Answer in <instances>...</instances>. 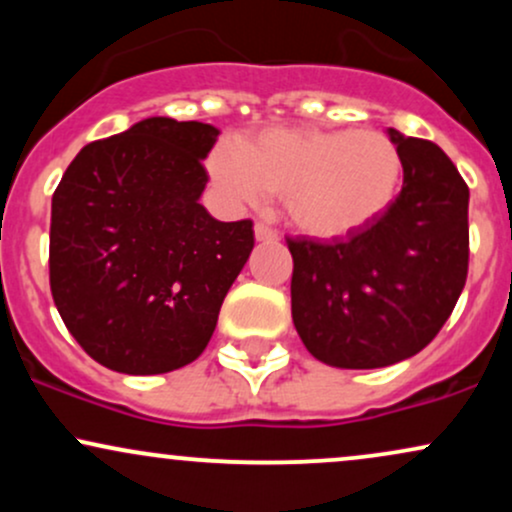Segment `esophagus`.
Wrapping results in <instances>:
<instances>
[{"label":"esophagus","mask_w":512,"mask_h":512,"mask_svg":"<svg viewBox=\"0 0 512 512\" xmlns=\"http://www.w3.org/2000/svg\"><path fill=\"white\" fill-rule=\"evenodd\" d=\"M255 238L260 240V243H276V240H279V233L272 231V228L264 226V223L257 221L255 223Z\"/></svg>","instance_id":"obj_1"}]
</instances>
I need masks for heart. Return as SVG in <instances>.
<instances>
[{
	"instance_id": "b5f03b06",
	"label": "heart",
	"mask_w": 512,
	"mask_h": 512,
	"mask_svg": "<svg viewBox=\"0 0 512 512\" xmlns=\"http://www.w3.org/2000/svg\"><path fill=\"white\" fill-rule=\"evenodd\" d=\"M209 173L231 202L284 197L298 231L337 240L361 233L390 209L402 156L375 129L269 127L238 146H216Z\"/></svg>"
}]
</instances>
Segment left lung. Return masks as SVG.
<instances>
[{
  "mask_svg": "<svg viewBox=\"0 0 512 512\" xmlns=\"http://www.w3.org/2000/svg\"><path fill=\"white\" fill-rule=\"evenodd\" d=\"M402 192L378 221L332 243L289 238L291 315L305 349L334 368H385L445 325L469 267V187L426 139L387 129Z\"/></svg>",
  "mask_w": 512,
  "mask_h": 512,
  "instance_id": "8db88e82",
  "label": "left lung"
}]
</instances>
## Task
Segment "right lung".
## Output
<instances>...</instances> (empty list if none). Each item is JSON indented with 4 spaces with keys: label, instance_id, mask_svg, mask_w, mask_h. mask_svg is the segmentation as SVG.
<instances>
[{
    "label": "right lung",
    "instance_id": "1",
    "mask_svg": "<svg viewBox=\"0 0 512 512\" xmlns=\"http://www.w3.org/2000/svg\"><path fill=\"white\" fill-rule=\"evenodd\" d=\"M216 137L204 122L146 117L86 144L52 195V298L105 368L158 375L207 349L255 245L250 219L216 221L199 204Z\"/></svg>",
    "mask_w": 512,
    "mask_h": 512
}]
</instances>
